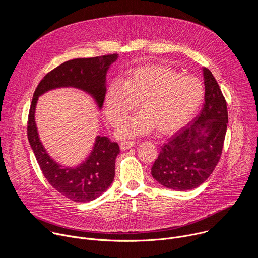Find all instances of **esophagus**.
<instances>
[{
	"instance_id": "esophagus-1",
	"label": "esophagus",
	"mask_w": 258,
	"mask_h": 258,
	"mask_svg": "<svg viewBox=\"0 0 258 258\" xmlns=\"http://www.w3.org/2000/svg\"><path fill=\"white\" fill-rule=\"evenodd\" d=\"M135 145V142L134 141H123L120 143V148L122 150H127L130 149L131 147H133Z\"/></svg>"
}]
</instances>
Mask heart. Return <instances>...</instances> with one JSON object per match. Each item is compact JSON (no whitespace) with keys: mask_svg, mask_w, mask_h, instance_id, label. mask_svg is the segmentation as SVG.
Returning a JSON list of instances; mask_svg holds the SVG:
<instances>
[{"mask_svg":"<svg viewBox=\"0 0 258 258\" xmlns=\"http://www.w3.org/2000/svg\"><path fill=\"white\" fill-rule=\"evenodd\" d=\"M204 99L202 82L181 76L163 65H145L130 70L123 84L113 81L105 95V114L113 126L120 125L139 107L142 111L118 130L121 138L152 132L169 135L185 126Z\"/></svg>","mask_w":258,"mask_h":258,"instance_id":"heart-1","label":"heart"}]
</instances>
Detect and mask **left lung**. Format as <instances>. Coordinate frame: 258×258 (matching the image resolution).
Here are the masks:
<instances>
[{
    "label": "left lung",
    "instance_id": "1",
    "mask_svg": "<svg viewBox=\"0 0 258 258\" xmlns=\"http://www.w3.org/2000/svg\"><path fill=\"white\" fill-rule=\"evenodd\" d=\"M205 96L200 114L161 147L152 176L165 188L188 191L199 187L222 156L228 124L226 99L211 71L203 68Z\"/></svg>",
    "mask_w": 258,
    "mask_h": 258
}]
</instances>
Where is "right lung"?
<instances>
[{"label":"right lung","instance_id":"obj_1","mask_svg":"<svg viewBox=\"0 0 258 258\" xmlns=\"http://www.w3.org/2000/svg\"><path fill=\"white\" fill-rule=\"evenodd\" d=\"M117 58L118 54H109L66 61L48 72L33 94L27 121V138L31 149L50 185L75 202L92 201L110 187L115 175L119 146L107 137L98 136L93 151L83 164L76 168L63 167L49 156L40 141L34 121L35 105L39 96L47 91L73 87L90 94L98 107L102 108L106 95V73Z\"/></svg>","mask_w":258,"mask_h":258}]
</instances>
